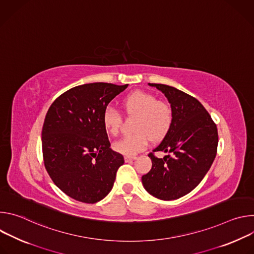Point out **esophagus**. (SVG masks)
<instances>
[{
  "label": "esophagus",
  "mask_w": 254,
  "mask_h": 254,
  "mask_svg": "<svg viewBox=\"0 0 254 254\" xmlns=\"http://www.w3.org/2000/svg\"><path fill=\"white\" fill-rule=\"evenodd\" d=\"M136 159V157H125V161L127 162V163H128V162H131V161H133V160H135Z\"/></svg>",
  "instance_id": "34e87169"
}]
</instances>
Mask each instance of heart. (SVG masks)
<instances>
[{
    "label": "heart",
    "instance_id": "1",
    "mask_svg": "<svg viewBox=\"0 0 254 254\" xmlns=\"http://www.w3.org/2000/svg\"><path fill=\"white\" fill-rule=\"evenodd\" d=\"M126 114L135 118L133 134L125 136L114 142V150L125 156L131 157L147 147L149 138L152 141L163 139L173 124V108L164 100L146 91H134L123 99ZM106 130L117 135L123 124L122 114L115 107L108 106L102 115Z\"/></svg>",
    "mask_w": 254,
    "mask_h": 254
}]
</instances>
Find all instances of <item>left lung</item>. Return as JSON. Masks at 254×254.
<instances>
[{"label":"left lung","mask_w":254,"mask_h":254,"mask_svg":"<svg viewBox=\"0 0 254 254\" xmlns=\"http://www.w3.org/2000/svg\"><path fill=\"white\" fill-rule=\"evenodd\" d=\"M168 98L173 124L159 146L149 154L151 171L141 177L142 185L161 200H175L195 189L209 171L217 153L218 131L205 107L195 97L175 87L149 83ZM156 151L172 156L157 158Z\"/></svg>","instance_id":"obj_1"}]
</instances>
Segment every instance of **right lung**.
I'll return each instance as SVG.
<instances>
[{
    "mask_svg": "<svg viewBox=\"0 0 254 254\" xmlns=\"http://www.w3.org/2000/svg\"><path fill=\"white\" fill-rule=\"evenodd\" d=\"M127 86L105 82L78 85L49 107L42 127L44 166L54 184L74 200L93 204L113 189L125 159L110 148L102 115Z\"/></svg>",
    "mask_w": 254,
    "mask_h": 254,
    "instance_id": "obj_1",
    "label": "right lung"
}]
</instances>
